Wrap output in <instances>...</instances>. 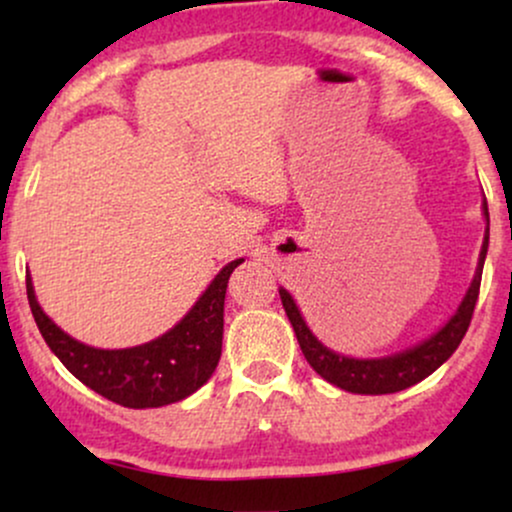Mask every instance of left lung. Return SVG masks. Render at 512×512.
<instances>
[{
    "label": "left lung",
    "instance_id": "8db88e82",
    "mask_svg": "<svg viewBox=\"0 0 512 512\" xmlns=\"http://www.w3.org/2000/svg\"><path fill=\"white\" fill-rule=\"evenodd\" d=\"M484 216L489 221V207L484 199ZM486 250H489V228H486L484 245H481L479 267L474 274L472 286H469L467 296L462 298L457 313L445 322V327L428 337L426 342L411 346V349L399 351V354L383 356V358H349L342 354H334L325 344L317 342V337L305 325L301 310L293 303L291 293L286 289H279L281 303H284L286 315H289L293 332H296L298 344H301L303 356L313 366L317 375L327 380V383L342 387L346 392H356V395H390V392L407 390V387L421 383L428 378L433 370L443 366L448 358L455 354L460 346L462 337L467 334L469 322H472L474 305L479 298L481 286V269H484Z\"/></svg>",
    "mask_w": 512,
    "mask_h": 512
}]
</instances>
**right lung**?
<instances>
[{
    "instance_id": "add662e5",
    "label": "right lung",
    "mask_w": 512,
    "mask_h": 512,
    "mask_svg": "<svg viewBox=\"0 0 512 512\" xmlns=\"http://www.w3.org/2000/svg\"><path fill=\"white\" fill-rule=\"evenodd\" d=\"M240 262L243 260L228 262L214 276L209 289L173 330L132 349H93L76 342L43 313L35 301L31 276H26V291L35 325L74 378L122 407L149 409L190 397L219 366L223 298L228 279Z\"/></svg>"
}]
</instances>
